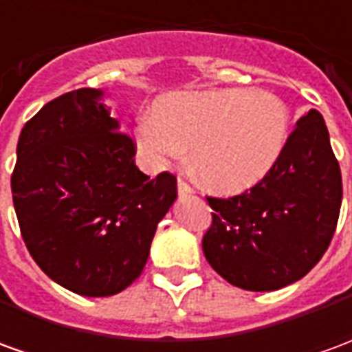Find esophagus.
Listing matches in <instances>:
<instances>
[{"mask_svg":"<svg viewBox=\"0 0 352 352\" xmlns=\"http://www.w3.org/2000/svg\"><path fill=\"white\" fill-rule=\"evenodd\" d=\"M177 188H179V196H188V194H192V186L184 179H179V183H177Z\"/></svg>","mask_w":352,"mask_h":352,"instance_id":"1","label":"esophagus"}]
</instances>
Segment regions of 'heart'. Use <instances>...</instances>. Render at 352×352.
<instances>
[{
  "mask_svg": "<svg viewBox=\"0 0 352 352\" xmlns=\"http://www.w3.org/2000/svg\"><path fill=\"white\" fill-rule=\"evenodd\" d=\"M288 139V109L267 90L221 88L175 94L156 103L138 141L160 164L190 148L192 169L207 188L241 194L270 175Z\"/></svg>",
  "mask_w": 352,
  "mask_h": 352,
  "instance_id": "b5f03b06",
  "label": "heart"
}]
</instances>
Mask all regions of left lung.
Wrapping results in <instances>:
<instances>
[{
    "instance_id": "left-lung-1",
    "label": "left lung",
    "mask_w": 352,
    "mask_h": 352,
    "mask_svg": "<svg viewBox=\"0 0 352 352\" xmlns=\"http://www.w3.org/2000/svg\"><path fill=\"white\" fill-rule=\"evenodd\" d=\"M340 164L322 115L311 109L288 135L264 181L232 198H207L213 222L201 247L234 287L270 292L317 265L340 219Z\"/></svg>"
}]
</instances>
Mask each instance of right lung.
<instances>
[{"label":"right lung","mask_w":352,"mask_h":352,"mask_svg":"<svg viewBox=\"0 0 352 352\" xmlns=\"http://www.w3.org/2000/svg\"><path fill=\"white\" fill-rule=\"evenodd\" d=\"M101 90L79 88L43 105L20 131L12 204L32 258L75 294L122 292L148 258L177 177L151 179L118 131Z\"/></svg>","instance_id":"add662e5"}]
</instances>
